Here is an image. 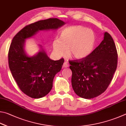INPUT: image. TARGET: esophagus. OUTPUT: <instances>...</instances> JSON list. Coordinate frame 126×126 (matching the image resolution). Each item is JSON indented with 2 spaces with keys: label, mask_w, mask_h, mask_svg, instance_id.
Returning a JSON list of instances; mask_svg holds the SVG:
<instances>
[{
  "label": "esophagus",
  "mask_w": 126,
  "mask_h": 126,
  "mask_svg": "<svg viewBox=\"0 0 126 126\" xmlns=\"http://www.w3.org/2000/svg\"><path fill=\"white\" fill-rule=\"evenodd\" d=\"M69 64L67 62H64V63H63V67H65V68L67 67H69Z\"/></svg>",
  "instance_id": "1"
}]
</instances>
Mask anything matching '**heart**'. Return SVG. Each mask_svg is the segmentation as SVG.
Returning <instances> with one entry per match:
<instances>
[{"label": "heart", "mask_w": 126, "mask_h": 126, "mask_svg": "<svg viewBox=\"0 0 126 126\" xmlns=\"http://www.w3.org/2000/svg\"><path fill=\"white\" fill-rule=\"evenodd\" d=\"M94 31L82 25L69 26L62 30L59 39L53 42V50L57 56L68 54L76 59H85L91 54L96 44Z\"/></svg>", "instance_id": "heart-1"}]
</instances>
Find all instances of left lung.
<instances>
[{"label":"left lung","instance_id":"obj_1","mask_svg":"<svg viewBox=\"0 0 126 126\" xmlns=\"http://www.w3.org/2000/svg\"><path fill=\"white\" fill-rule=\"evenodd\" d=\"M117 59L115 44L106 32L102 42L89 56L69 61L72 86L77 95L91 99L103 93L113 78Z\"/></svg>","mask_w":126,"mask_h":126}]
</instances>
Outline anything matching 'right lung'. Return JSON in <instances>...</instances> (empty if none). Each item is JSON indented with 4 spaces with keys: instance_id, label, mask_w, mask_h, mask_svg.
<instances>
[{
    "instance_id": "right-lung-1",
    "label": "right lung",
    "mask_w": 126,
    "mask_h": 126,
    "mask_svg": "<svg viewBox=\"0 0 126 126\" xmlns=\"http://www.w3.org/2000/svg\"><path fill=\"white\" fill-rule=\"evenodd\" d=\"M64 24L57 18L42 20L26 25L13 37L8 52L9 66L19 89L30 97L41 98L49 93L54 77L61 70L64 59L51 60L41 46L36 55L28 56L24 48L25 39L39 30H56Z\"/></svg>"
}]
</instances>
